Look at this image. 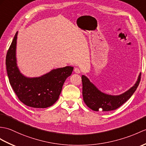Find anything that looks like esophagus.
I'll list each match as a JSON object with an SVG mask.
<instances>
[{
    "mask_svg": "<svg viewBox=\"0 0 146 146\" xmlns=\"http://www.w3.org/2000/svg\"><path fill=\"white\" fill-rule=\"evenodd\" d=\"M74 72H75L76 73H80V70L79 68H75L74 69Z\"/></svg>",
    "mask_w": 146,
    "mask_h": 146,
    "instance_id": "esophagus-1",
    "label": "esophagus"
}]
</instances>
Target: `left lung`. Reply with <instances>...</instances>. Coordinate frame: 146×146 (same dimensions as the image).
Listing matches in <instances>:
<instances>
[{"label": "left lung", "mask_w": 146, "mask_h": 146, "mask_svg": "<svg viewBox=\"0 0 146 146\" xmlns=\"http://www.w3.org/2000/svg\"><path fill=\"white\" fill-rule=\"evenodd\" d=\"M141 73L136 83L129 90L119 95L114 96L105 94L98 90L86 76L82 75L83 101L87 106L93 111H109L115 110L129 99L140 83Z\"/></svg>", "instance_id": "left-lung-1"}]
</instances>
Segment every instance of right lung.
<instances>
[{
	"label": "right lung",
	"instance_id": "right-lung-1",
	"mask_svg": "<svg viewBox=\"0 0 146 146\" xmlns=\"http://www.w3.org/2000/svg\"><path fill=\"white\" fill-rule=\"evenodd\" d=\"M18 32L7 53L5 64L10 84L19 100L27 106L46 108L59 98L66 79L73 70L72 66L52 70L40 77L28 78L20 72L17 65L16 45Z\"/></svg>",
	"mask_w": 146,
	"mask_h": 146
}]
</instances>
